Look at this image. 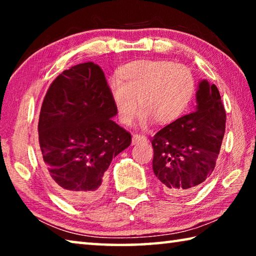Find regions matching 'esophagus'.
<instances>
[{
	"instance_id": "esophagus-1",
	"label": "esophagus",
	"mask_w": 256,
	"mask_h": 256,
	"mask_svg": "<svg viewBox=\"0 0 256 256\" xmlns=\"http://www.w3.org/2000/svg\"><path fill=\"white\" fill-rule=\"evenodd\" d=\"M146 138L144 136H140V134H134L132 136V144H140V142H144L146 141Z\"/></svg>"
}]
</instances>
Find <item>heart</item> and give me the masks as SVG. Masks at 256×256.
<instances>
[{"mask_svg":"<svg viewBox=\"0 0 256 256\" xmlns=\"http://www.w3.org/2000/svg\"><path fill=\"white\" fill-rule=\"evenodd\" d=\"M120 78L108 84L118 120L128 125L136 118L138 104L142 123H172L183 114L193 97L196 82L183 64L166 60H141L125 64ZM139 102H138L137 100Z\"/></svg>","mask_w":256,"mask_h":256,"instance_id":"b5f03b06","label":"heart"}]
</instances>
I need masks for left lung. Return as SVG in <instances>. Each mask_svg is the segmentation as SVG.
I'll use <instances>...</instances> for the list:
<instances>
[{
    "label": "left lung",
    "instance_id": "1",
    "mask_svg": "<svg viewBox=\"0 0 256 256\" xmlns=\"http://www.w3.org/2000/svg\"><path fill=\"white\" fill-rule=\"evenodd\" d=\"M196 112L166 125L150 138L152 168L162 188L172 196L200 188L214 172L226 128L219 90L203 80Z\"/></svg>",
    "mask_w": 256,
    "mask_h": 256
}]
</instances>
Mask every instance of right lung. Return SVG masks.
I'll use <instances>...</instances> for the list:
<instances>
[{"mask_svg": "<svg viewBox=\"0 0 256 256\" xmlns=\"http://www.w3.org/2000/svg\"><path fill=\"white\" fill-rule=\"evenodd\" d=\"M116 114L94 62L63 71L47 90L38 120L42 162L52 186L73 204L102 196L112 158L131 144V134L112 120Z\"/></svg>", "mask_w": 256, "mask_h": 256, "instance_id": "1", "label": "right lung"}]
</instances>
